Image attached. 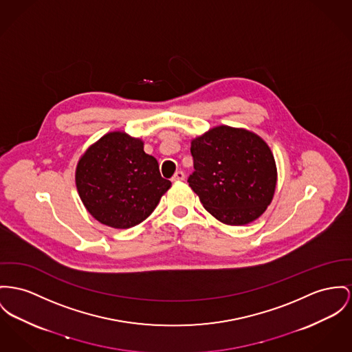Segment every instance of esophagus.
<instances>
[{
  "mask_svg": "<svg viewBox=\"0 0 352 352\" xmlns=\"http://www.w3.org/2000/svg\"><path fill=\"white\" fill-rule=\"evenodd\" d=\"M184 177H186L184 172H183V170H177V172L173 175L172 182H182V180H184Z\"/></svg>",
  "mask_w": 352,
  "mask_h": 352,
  "instance_id": "1",
  "label": "esophagus"
}]
</instances>
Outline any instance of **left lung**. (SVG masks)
Masks as SVG:
<instances>
[{
  "mask_svg": "<svg viewBox=\"0 0 352 352\" xmlns=\"http://www.w3.org/2000/svg\"><path fill=\"white\" fill-rule=\"evenodd\" d=\"M189 187L221 223L244 226L263 214L276 188V165L258 135L216 126L190 142Z\"/></svg>",
  "mask_w": 352,
  "mask_h": 352,
  "instance_id": "obj_1",
  "label": "left lung"
}]
</instances>
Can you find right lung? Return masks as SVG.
Returning a JSON list of instances; mask_svg holds the SVG:
<instances>
[{"label":"right lung","mask_w":352,"mask_h":352,"mask_svg":"<svg viewBox=\"0 0 352 352\" xmlns=\"http://www.w3.org/2000/svg\"><path fill=\"white\" fill-rule=\"evenodd\" d=\"M76 186L88 212L113 228H131L144 221L170 187L157 160L144 152L140 139L124 132L102 136L81 157Z\"/></svg>","instance_id":"add662e5"}]
</instances>
